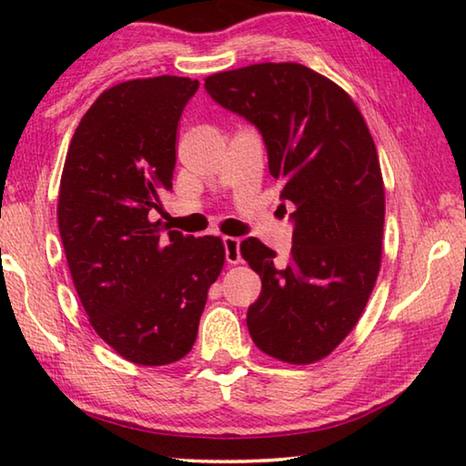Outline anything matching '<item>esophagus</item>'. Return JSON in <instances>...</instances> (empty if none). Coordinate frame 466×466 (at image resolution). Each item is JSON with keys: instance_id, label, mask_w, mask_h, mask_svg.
Wrapping results in <instances>:
<instances>
[{"instance_id": "esophagus-1", "label": "esophagus", "mask_w": 466, "mask_h": 466, "mask_svg": "<svg viewBox=\"0 0 466 466\" xmlns=\"http://www.w3.org/2000/svg\"><path fill=\"white\" fill-rule=\"evenodd\" d=\"M224 248H226V261L230 265L242 263L240 255V240L234 238V236H224Z\"/></svg>"}]
</instances>
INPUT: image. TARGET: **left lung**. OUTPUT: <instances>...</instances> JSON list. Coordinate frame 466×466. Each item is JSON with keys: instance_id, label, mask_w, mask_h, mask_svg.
Listing matches in <instances>:
<instances>
[{"instance_id": "8db88e82", "label": "left lung", "mask_w": 466, "mask_h": 466, "mask_svg": "<svg viewBox=\"0 0 466 466\" xmlns=\"http://www.w3.org/2000/svg\"><path fill=\"white\" fill-rule=\"evenodd\" d=\"M205 90L257 125L281 199L294 203L286 261L257 238L240 244L263 283L248 333L267 356L314 364L358 325L380 271L384 183L372 133L350 94L302 63L219 72Z\"/></svg>"}]
</instances>
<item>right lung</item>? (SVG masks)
Returning <instances> with one entry per match:
<instances>
[{"instance_id":"add662e5","label":"right lung","mask_w":466,"mask_h":466,"mask_svg":"<svg viewBox=\"0 0 466 466\" xmlns=\"http://www.w3.org/2000/svg\"><path fill=\"white\" fill-rule=\"evenodd\" d=\"M197 88L191 77L157 76L105 90L63 164L57 222L76 291L102 341L139 366L191 351L226 261L218 236L164 234L149 218L172 188L177 127Z\"/></svg>"}]
</instances>
